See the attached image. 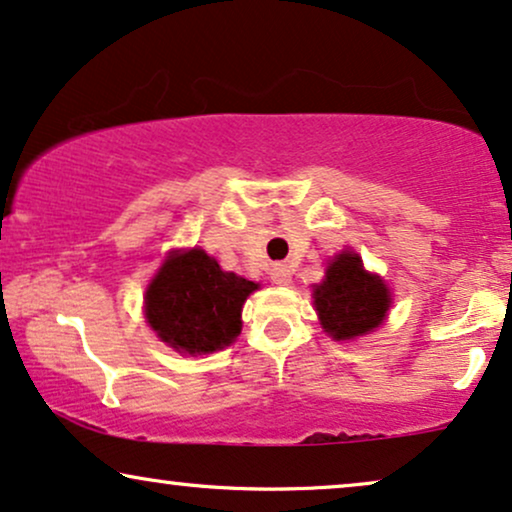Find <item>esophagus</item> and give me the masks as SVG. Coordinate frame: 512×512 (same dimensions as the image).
Instances as JSON below:
<instances>
[{
    "instance_id": "esophagus-1",
    "label": "esophagus",
    "mask_w": 512,
    "mask_h": 512,
    "mask_svg": "<svg viewBox=\"0 0 512 512\" xmlns=\"http://www.w3.org/2000/svg\"><path fill=\"white\" fill-rule=\"evenodd\" d=\"M272 282L275 284H289L291 282V270L287 265H272V272H270Z\"/></svg>"
}]
</instances>
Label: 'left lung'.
Masks as SVG:
<instances>
[{
    "label": "left lung",
    "instance_id": "obj_1",
    "mask_svg": "<svg viewBox=\"0 0 512 512\" xmlns=\"http://www.w3.org/2000/svg\"><path fill=\"white\" fill-rule=\"evenodd\" d=\"M313 296L324 331L336 341L374 331L390 308L388 287L364 270L362 258L353 251H343L329 263L327 277Z\"/></svg>",
    "mask_w": 512,
    "mask_h": 512
}]
</instances>
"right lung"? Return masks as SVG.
I'll use <instances>...</instances> for the list:
<instances>
[{"label":"right lung","mask_w":512,"mask_h":512,"mask_svg":"<svg viewBox=\"0 0 512 512\" xmlns=\"http://www.w3.org/2000/svg\"><path fill=\"white\" fill-rule=\"evenodd\" d=\"M258 284L223 272L202 249L171 254L145 291V317L178 353L221 350L240 336L242 305Z\"/></svg>","instance_id":"add662e5"}]
</instances>
